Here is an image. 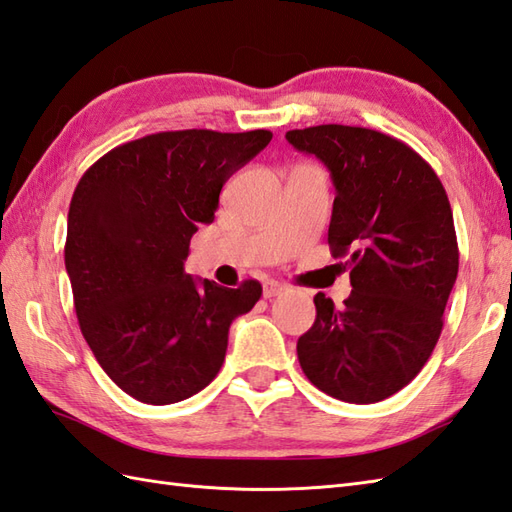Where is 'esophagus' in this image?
I'll list each match as a JSON object with an SVG mask.
<instances>
[{
    "label": "esophagus",
    "mask_w": 512,
    "mask_h": 512,
    "mask_svg": "<svg viewBox=\"0 0 512 512\" xmlns=\"http://www.w3.org/2000/svg\"><path fill=\"white\" fill-rule=\"evenodd\" d=\"M285 292V285L279 281H266L264 283V299H275Z\"/></svg>",
    "instance_id": "obj_1"
}]
</instances>
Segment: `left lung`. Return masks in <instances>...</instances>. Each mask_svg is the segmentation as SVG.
<instances>
[{"instance_id":"8db88e82","label":"left lung","mask_w":512,"mask_h":512,"mask_svg":"<svg viewBox=\"0 0 512 512\" xmlns=\"http://www.w3.org/2000/svg\"><path fill=\"white\" fill-rule=\"evenodd\" d=\"M285 139L327 165L336 187L329 248L347 257L342 310L323 292L296 342L307 379L347 403H377L419 375L443 331L458 277V242L441 178L403 141L362 126L323 124Z\"/></svg>"}]
</instances>
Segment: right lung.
Instances as JSON below:
<instances>
[{
	"instance_id": "obj_1",
	"label": "right lung",
	"mask_w": 512,
	"mask_h": 512,
	"mask_svg": "<svg viewBox=\"0 0 512 512\" xmlns=\"http://www.w3.org/2000/svg\"><path fill=\"white\" fill-rule=\"evenodd\" d=\"M270 130H168L106 152L82 174L67 216L65 268L80 331L126 395L168 406L213 382L229 327L261 283L222 288L185 272L189 240L216 216L222 185Z\"/></svg>"
}]
</instances>
